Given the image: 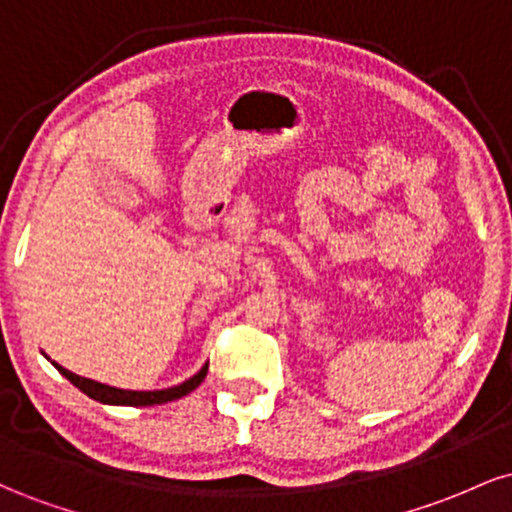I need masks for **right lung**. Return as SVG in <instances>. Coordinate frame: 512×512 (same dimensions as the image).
<instances>
[{
  "mask_svg": "<svg viewBox=\"0 0 512 512\" xmlns=\"http://www.w3.org/2000/svg\"><path fill=\"white\" fill-rule=\"evenodd\" d=\"M57 366V363H55ZM207 368L204 366L195 378L185 380V383L178 385V387H168V390H154V392H134V390H117V387H110V385H103V383H96V380H88V378H81V375L72 373V370L57 366V370L64 375V378L69 380L74 387H79L84 395H88L91 399H96V402H103V404H129V407H151V404H163V402H173V399H180L185 395H190L195 387H199L204 378H207Z\"/></svg>",
  "mask_w": 512,
  "mask_h": 512,
  "instance_id": "1",
  "label": "right lung"
}]
</instances>
